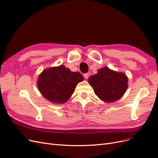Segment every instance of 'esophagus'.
I'll list each match as a JSON object with an SVG mask.
<instances>
[{"instance_id":"esophagus-1","label":"esophagus","mask_w":158,"mask_h":158,"mask_svg":"<svg viewBox=\"0 0 158 158\" xmlns=\"http://www.w3.org/2000/svg\"><path fill=\"white\" fill-rule=\"evenodd\" d=\"M89 75H90L89 73H85V74H84V77H85V79H88V78L89 77Z\"/></svg>"}]
</instances>
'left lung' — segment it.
I'll use <instances>...</instances> for the list:
<instances>
[{"instance_id":"1","label":"left lung","mask_w":158,"mask_h":158,"mask_svg":"<svg viewBox=\"0 0 158 158\" xmlns=\"http://www.w3.org/2000/svg\"><path fill=\"white\" fill-rule=\"evenodd\" d=\"M94 93L106 102H113L123 96L128 87V78L123 73L104 67L89 78Z\"/></svg>"}]
</instances>
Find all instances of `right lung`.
Returning <instances> with one entry per match:
<instances>
[{
  "label": "right lung",
  "instance_id": "1",
  "mask_svg": "<svg viewBox=\"0 0 158 158\" xmlns=\"http://www.w3.org/2000/svg\"><path fill=\"white\" fill-rule=\"evenodd\" d=\"M83 81V77L80 73L72 72L61 65L44 70L38 78L37 86L46 99L51 102L62 104L68 100L76 86Z\"/></svg>",
  "mask_w": 158,
  "mask_h": 158
}]
</instances>
